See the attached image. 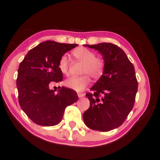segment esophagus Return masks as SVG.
I'll return each instance as SVG.
<instances>
[{"label": "esophagus", "instance_id": "obj_1", "mask_svg": "<svg viewBox=\"0 0 160 160\" xmlns=\"http://www.w3.org/2000/svg\"><path fill=\"white\" fill-rule=\"evenodd\" d=\"M84 96V93H79L78 92V97L79 98H83Z\"/></svg>", "mask_w": 160, "mask_h": 160}]
</instances>
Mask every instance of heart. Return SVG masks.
Returning <instances> with one entry per match:
<instances>
[{"mask_svg": "<svg viewBox=\"0 0 160 160\" xmlns=\"http://www.w3.org/2000/svg\"><path fill=\"white\" fill-rule=\"evenodd\" d=\"M77 60L84 63L81 76H71L65 82V86L77 92L84 90L90 82V76L98 79L103 73L105 62L101 58H96L95 53L87 48H78L73 52ZM58 68L62 73L67 74L68 71V61L67 56L63 55L59 60Z\"/></svg>", "mask_w": 160, "mask_h": 160, "instance_id": "heart-1", "label": "heart"}]
</instances>
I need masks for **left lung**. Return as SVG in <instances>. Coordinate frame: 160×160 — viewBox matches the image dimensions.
Instances as JSON below:
<instances>
[{
	"instance_id": "1",
	"label": "left lung",
	"mask_w": 160,
	"mask_h": 160,
	"mask_svg": "<svg viewBox=\"0 0 160 160\" xmlns=\"http://www.w3.org/2000/svg\"><path fill=\"white\" fill-rule=\"evenodd\" d=\"M102 55L105 69L86 96L90 102L83 114L84 124L106 132L119 128L133 108L138 91L135 68L124 52L111 43L84 45Z\"/></svg>"
}]
</instances>
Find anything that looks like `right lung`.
Listing matches in <instances>:
<instances>
[{
  "instance_id": "right-lung-1",
  "label": "right lung",
  "mask_w": 160,
  "mask_h": 160,
  "mask_svg": "<svg viewBox=\"0 0 160 160\" xmlns=\"http://www.w3.org/2000/svg\"><path fill=\"white\" fill-rule=\"evenodd\" d=\"M78 44L47 41L30 49L19 64L17 87L21 108L35 123L54 126L62 119L65 108L78 99L73 89L62 87L58 93L49 89L62 81L59 60Z\"/></svg>"
}]
</instances>
